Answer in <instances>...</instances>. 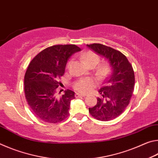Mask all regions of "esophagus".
Here are the masks:
<instances>
[{"label": "esophagus", "instance_id": "1", "mask_svg": "<svg viewBox=\"0 0 158 158\" xmlns=\"http://www.w3.org/2000/svg\"><path fill=\"white\" fill-rule=\"evenodd\" d=\"M85 95L84 93H76L75 97L76 98H80V97H85Z\"/></svg>", "mask_w": 158, "mask_h": 158}]
</instances>
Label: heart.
<instances>
[{
	"label": "heart",
	"mask_w": 158,
	"mask_h": 158,
	"mask_svg": "<svg viewBox=\"0 0 158 158\" xmlns=\"http://www.w3.org/2000/svg\"><path fill=\"white\" fill-rule=\"evenodd\" d=\"M81 58L88 65H96L100 61V57L97 53L92 52V51H88L86 52L82 53ZM73 61L70 60L68 63L67 67L69 68L71 66ZM110 68L107 63H102L98 67L97 69V75L99 78L103 79L107 75ZM96 81L92 78H81L76 81L73 84V87L77 91L80 93H87L91 89V88L96 85Z\"/></svg>",
	"instance_id": "heart-1"
}]
</instances>
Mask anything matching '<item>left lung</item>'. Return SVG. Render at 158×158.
I'll return each mask as SVG.
<instances>
[{"mask_svg":"<svg viewBox=\"0 0 158 158\" xmlns=\"http://www.w3.org/2000/svg\"><path fill=\"white\" fill-rule=\"evenodd\" d=\"M87 47L108 60L112 72L104 86L99 90L97 105L89 110L98 121H108L116 118L129 105L135 86L132 66L124 54L104 44L94 43Z\"/></svg>","mask_w":158,"mask_h":158,"instance_id":"obj_1","label":"left lung"}]
</instances>
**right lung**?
Here are the masks:
<instances>
[{
  "instance_id": "add662e5",
  "label": "right lung",
  "mask_w": 158,
  "mask_h": 158,
  "mask_svg": "<svg viewBox=\"0 0 158 158\" xmlns=\"http://www.w3.org/2000/svg\"><path fill=\"white\" fill-rule=\"evenodd\" d=\"M81 51L75 44L54 45L42 50L29 64L24 77L26 99L31 110L44 122L56 123L69 116L74 92H58L68 60Z\"/></svg>"
}]
</instances>
